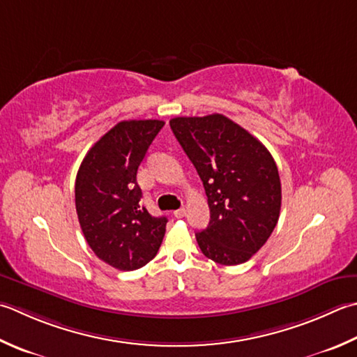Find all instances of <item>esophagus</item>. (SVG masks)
<instances>
[{
    "instance_id": "esophagus-1",
    "label": "esophagus",
    "mask_w": 357,
    "mask_h": 357,
    "mask_svg": "<svg viewBox=\"0 0 357 357\" xmlns=\"http://www.w3.org/2000/svg\"><path fill=\"white\" fill-rule=\"evenodd\" d=\"M174 218H184V216L187 215V211H185V207H181V208H178V211H174Z\"/></svg>"
}]
</instances>
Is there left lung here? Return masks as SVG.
I'll use <instances>...</instances> for the list:
<instances>
[{"label": "left lung", "instance_id": "left-lung-1", "mask_svg": "<svg viewBox=\"0 0 357 357\" xmlns=\"http://www.w3.org/2000/svg\"><path fill=\"white\" fill-rule=\"evenodd\" d=\"M174 137L204 184L211 221L197 232L201 252L235 266L261 249L277 226L282 184L266 146L222 114L174 117Z\"/></svg>", "mask_w": 357, "mask_h": 357}]
</instances>
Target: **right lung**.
Instances as JSON below:
<instances>
[{
  "label": "right lung",
  "mask_w": 357,
  "mask_h": 357,
  "mask_svg": "<svg viewBox=\"0 0 357 357\" xmlns=\"http://www.w3.org/2000/svg\"><path fill=\"white\" fill-rule=\"evenodd\" d=\"M162 121H122L91 146L75 178V208L82 232L102 261L135 271L156 257L165 216L141 204L137 169Z\"/></svg>",
  "instance_id": "add662e5"
}]
</instances>
